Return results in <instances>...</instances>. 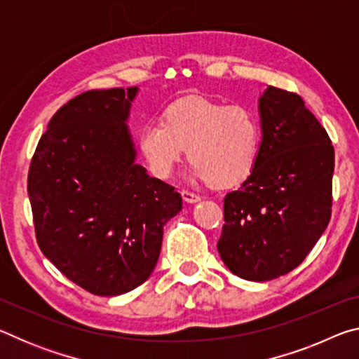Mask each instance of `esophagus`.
Here are the masks:
<instances>
[{"label": "esophagus", "mask_w": 359, "mask_h": 359, "mask_svg": "<svg viewBox=\"0 0 359 359\" xmlns=\"http://www.w3.org/2000/svg\"><path fill=\"white\" fill-rule=\"evenodd\" d=\"M182 199H184L185 203L193 204V203H198L201 198H199L196 193H191V191H188V190H184V191H182Z\"/></svg>", "instance_id": "1"}]
</instances>
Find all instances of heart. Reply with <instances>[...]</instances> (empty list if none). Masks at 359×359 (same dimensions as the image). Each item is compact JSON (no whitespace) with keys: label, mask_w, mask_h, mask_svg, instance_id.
<instances>
[{"label":"heart","mask_w":359,"mask_h":359,"mask_svg":"<svg viewBox=\"0 0 359 359\" xmlns=\"http://www.w3.org/2000/svg\"><path fill=\"white\" fill-rule=\"evenodd\" d=\"M261 137L259 118L250 107L187 98L169 106L163 121L144 125L139 149L156 177H171L187 149L194 177L231 187L257 165Z\"/></svg>","instance_id":"heart-1"}]
</instances>
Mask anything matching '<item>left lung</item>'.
Instances as JSON below:
<instances>
[{
	"label": "left lung",
	"mask_w": 359,
	"mask_h": 359,
	"mask_svg": "<svg viewBox=\"0 0 359 359\" xmlns=\"http://www.w3.org/2000/svg\"><path fill=\"white\" fill-rule=\"evenodd\" d=\"M257 165L224 196L217 248L241 278L266 282L299 266L331 218L334 149L299 95L267 87L258 100Z\"/></svg>",
	"instance_id": "left-lung-1"
}]
</instances>
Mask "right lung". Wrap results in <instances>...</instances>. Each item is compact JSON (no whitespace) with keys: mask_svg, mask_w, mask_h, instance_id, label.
Returning a JSON list of instances; mask_svg holds the SVG:
<instances>
[{"mask_svg":"<svg viewBox=\"0 0 359 359\" xmlns=\"http://www.w3.org/2000/svg\"><path fill=\"white\" fill-rule=\"evenodd\" d=\"M137 87L90 90L60 107L39 139L28 196L42 253L98 296H118L154 272L163 226L182 209L171 185L136 163L128 130Z\"/></svg>","mask_w":359,"mask_h":359,"instance_id":"add662e5","label":"right lung"}]
</instances>
